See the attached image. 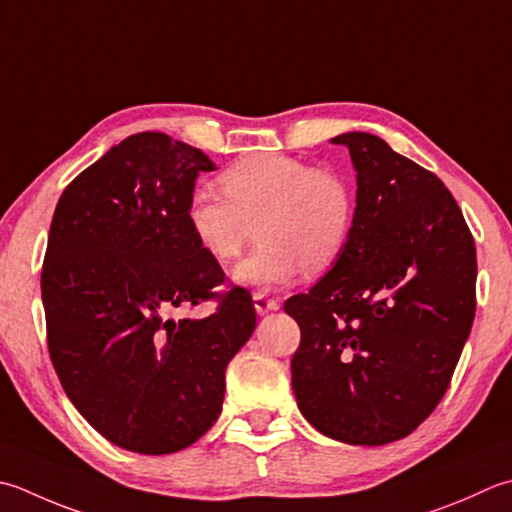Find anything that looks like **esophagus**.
I'll return each mask as SVG.
<instances>
[{"label": "esophagus", "instance_id": "34e87169", "mask_svg": "<svg viewBox=\"0 0 512 512\" xmlns=\"http://www.w3.org/2000/svg\"><path fill=\"white\" fill-rule=\"evenodd\" d=\"M253 302H255L257 315H268V313H273V310L279 308L277 299L268 297V295H264V293H255V295H253Z\"/></svg>", "mask_w": 512, "mask_h": 512}]
</instances>
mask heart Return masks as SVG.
Masks as SVG:
<instances>
[{"mask_svg":"<svg viewBox=\"0 0 512 512\" xmlns=\"http://www.w3.org/2000/svg\"><path fill=\"white\" fill-rule=\"evenodd\" d=\"M222 193L197 186L186 224L197 246L228 264L257 233V246L235 270L244 286L273 290L306 270L322 275L337 264L355 226V197L337 173L288 155H257L219 177Z\"/></svg>","mask_w":512,"mask_h":512,"instance_id":"1","label":"heart"}]
</instances>
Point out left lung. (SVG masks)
<instances>
[{
    "mask_svg": "<svg viewBox=\"0 0 512 512\" xmlns=\"http://www.w3.org/2000/svg\"><path fill=\"white\" fill-rule=\"evenodd\" d=\"M355 226L319 282L286 299L302 330L293 390L319 433L397 442L442 402L475 319V239L435 173L370 133H344Z\"/></svg>",
    "mask_w": 512,
    "mask_h": 512,
    "instance_id": "8db88e82",
    "label": "left lung"
}]
</instances>
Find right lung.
<instances>
[{
  "mask_svg": "<svg viewBox=\"0 0 512 512\" xmlns=\"http://www.w3.org/2000/svg\"><path fill=\"white\" fill-rule=\"evenodd\" d=\"M215 164L164 133H137L59 197L42 268L50 362L99 435L142 455L195 444L217 422L230 359L253 335L246 288L226 282L186 224ZM215 298V314L175 320Z\"/></svg>",
  "mask_w": 512,
  "mask_h": 512,
  "instance_id": "add662e5",
  "label": "right lung"
}]
</instances>
